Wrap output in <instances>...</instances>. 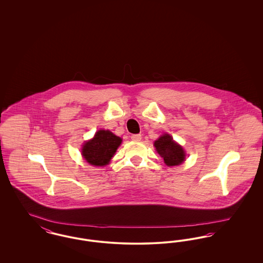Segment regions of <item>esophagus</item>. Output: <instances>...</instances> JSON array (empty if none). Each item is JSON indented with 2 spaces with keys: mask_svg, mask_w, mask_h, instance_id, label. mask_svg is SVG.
<instances>
[{
  "mask_svg": "<svg viewBox=\"0 0 263 263\" xmlns=\"http://www.w3.org/2000/svg\"><path fill=\"white\" fill-rule=\"evenodd\" d=\"M131 139H132L133 141H135V142H139V141L142 139V136H141L140 134H134V135L131 136Z\"/></svg>",
  "mask_w": 263,
  "mask_h": 263,
  "instance_id": "34e87169",
  "label": "esophagus"
}]
</instances>
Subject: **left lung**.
<instances>
[{"mask_svg": "<svg viewBox=\"0 0 263 263\" xmlns=\"http://www.w3.org/2000/svg\"><path fill=\"white\" fill-rule=\"evenodd\" d=\"M154 146L158 154L168 166L178 165L185 161V152L183 148L175 143L170 134H163L155 141Z\"/></svg>", "mask_w": 263, "mask_h": 263, "instance_id": "left-lung-1", "label": "left lung"}]
</instances>
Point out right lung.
Masks as SVG:
<instances>
[{
	"mask_svg": "<svg viewBox=\"0 0 263 263\" xmlns=\"http://www.w3.org/2000/svg\"><path fill=\"white\" fill-rule=\"evenodd\" d=\"M121 142L122 139L109 130H99L95 137L83 145L82 156L91 165L104 166L109 163Z\"/></svg>",
	"mask_w": 263,
	"mask_h": 263,
	"instance_id": "right-lung-1",
	"label": "right lung"
}]
</instances>
